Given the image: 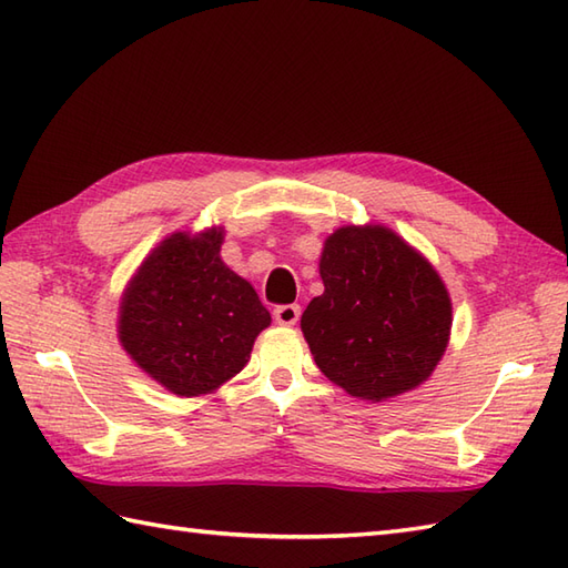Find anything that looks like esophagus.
Masks as SVG:
<instances>
[{"label": "esophagus", "mask_w": 568, "mask_h": 568, "mask_svg": "<svg viewBox=\"0 0 568 568\" xmlns=\"http://www.w3.org/2000/svg\"><path fill=\"white\" fill-rule=\"evenodd\" d=\"M273 317L277 324H283V327H293V324L300 320V305H277L273 310Z\"/></svg>", "instance_id": "esophagus-1"}]
</instances>
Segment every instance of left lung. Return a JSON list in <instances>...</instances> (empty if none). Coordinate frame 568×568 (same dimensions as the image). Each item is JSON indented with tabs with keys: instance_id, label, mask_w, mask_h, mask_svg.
Masks as SVG:
<instances>
[{
	"instance_id": "1",
	"label": "left lung",
	"mask_w": 568,
	"mask_h": 568,
	"mask_svg": "<svg viewBox=\"0 0 568 568\" xmlns=\"http://www.w3.org/2000/svg\"><path fill=\"white\" fill-rule=\"evenodd\" d=\"M324 293L303 312L320 371L361 400L413 390L449 342L452 300L437 271L385 226H344L324 241Z\"/></svg>"
}]
</instances>
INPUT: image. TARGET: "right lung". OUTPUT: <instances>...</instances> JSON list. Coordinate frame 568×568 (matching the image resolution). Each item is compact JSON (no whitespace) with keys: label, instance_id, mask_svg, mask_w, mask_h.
<instances>
[{"label":"right lung","instance_id":"right-lung-1","mask_svg":"<svg viewBox=\"0 0 568 568\" xmlns=\"http://www.w3.org/2000/svg\"><path fill=\"white\" fill-rule=\"evenodd\" d=\"M222 229L173 234L126 287L119 339L129 356L175 395L214 390L246 366L271 324L256 291L220 258Z\"/></svg>","mask_w":568,"mask_h":568}]
</instances>
